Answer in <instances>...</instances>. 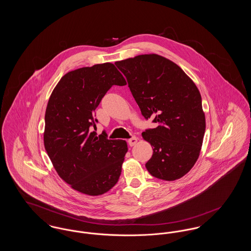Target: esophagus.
Instances as JSON below:
<instances>
[{"label": "esophagus", "mask_w": 251, "mask_h": 251, "mask_svg": "<svg viewBox=\"0 0 251 251\" xmlns=\"http://www.w3.org/2000/svg\"><path fill=\"white\" fill-rule=\"evenodd\" d=\"M128 143L129 145L132 147V146H134L135 144L137 143V137H135V136H132L131 138H130L129 140H128Z\"/></svg>", "instance_id": "esophagus-1"}]
</instances>
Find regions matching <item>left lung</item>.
<instances>
[{"instance_id": "obj_1", "label": "left lung", "mask_w": 251, "mask_h": 251, "mask_svg": "<svg viewBox=\"0 0 251 251\" xmlns=\"http://www.w3.org/2000/svg\"><path fill=\"white\" fill-rule=\"evenodd\" d=\"M115 64L127 78L144 118L158 124L142 132L153 150L148 171L157 179H180L199 159L206 128L197 85L177 64L156 53Z\"/></svg>"}]
</instances>
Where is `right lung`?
<instances>
[{"instance_id":"right-lung-1","label":"right lung","mask_w":251,"mask_h":251,"mask_svg":"<svg viewBox=\"0 0 251 251\" xmlns=\"http://www.w3.org/2000/svg\"><path fill=\"white\" fill-rule=\"evenodd\" d=\"M127 84L112 63L66 73L50 96L45 112L44 147L60 178L72 189L100 196L118 182L125 140H110L90 131L96 108L112 85Z\"/></svg>"}]
</instances>
